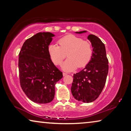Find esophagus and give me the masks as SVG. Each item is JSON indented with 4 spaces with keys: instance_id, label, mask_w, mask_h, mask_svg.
<instances>
[{
    "instance_id": "esophagus-1",
    "label": "esophagus",
    "mask_w": 131,
    "mask_h": 131,
    "mask_svg": "<svg viewBox=\"0 0 131 131\" xmlns=\"http://www.w3.org/2000/svg\"><path fill=\"white\" fill-rule=\"evenodd\" d=\"M68 74L67 73H63V76H66V75H67Z\"/></svg>"
}]
</instances>
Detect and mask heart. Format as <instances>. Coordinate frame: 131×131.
I'll use <instances>...</instances> for the list:
<instances>
[{
    "label": "heart",
    "instance_id": "b5f03b06",
    "mask_svg": "<svg viewBox=\"0 0 131 131\" xmlns=\"http://www.w3.org/2000/svg\"><path fill=\"white\" fill-rule=\"evenodd\" d=\"M58 46L51 44L48 46V54L55 65H61L66 57L62 68L70 72L79 67L83 68L89 63L92 56V47L89 41L81 37L69 35L58 41Z\"/></svg>",
    "mask_w": 131,
    "mask_h": 131
}]
</instances>
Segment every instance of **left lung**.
I'll use <instances>...</instances> for the list:
<instances>
[{"label":"left lung","mask_w":131,"mask_h":131,"mask_svg":"<svg viewBox=\"0 0 131 131\" xmlns=\"http://www.w3.org/2000/svg\"><path fill=\"white\" fill-rule=\"evenodd\" d=\"M86 30L76 32L83 34ZM88 39L91 43L92 56L85 67L73 74L71 87L72 95L77 101L90 103L98 97L105 87L108 70V62L105 44L94 35H89Z\"/></svg>","instance_id":"obj_1"}]
</instances>
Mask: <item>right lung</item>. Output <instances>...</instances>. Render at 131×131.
<instances>
[{
	"label": "right lung",
	"mask_w": 131,
	"mask_h": 131,
	"mask_svg": "<svg viewBox=\"0 0 131 131\" xmlns=\"http://www.w3.org/2000/svg\"><path fill=\"white\" fill-rule=\"evenodd\" d=\"M54 36L50 32L37 33L24 42L19 54L21 87L28 98L35 103L51 102L55 84L63 77L48 54V46Z\"/></svg>",
	"instance_id": "add662e5"
}]
</instances>
